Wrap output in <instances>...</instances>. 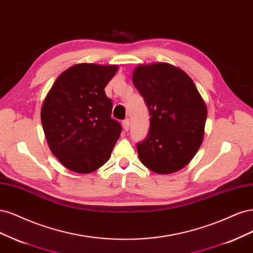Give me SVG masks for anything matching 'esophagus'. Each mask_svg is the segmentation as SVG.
<instances>
[{
  "mask_svg": "<svg viewBox=\"0 0 253 253\" xmlns=\"http://www.w3.org/2000/svg\"><path fill=\"white\" fill-rule=\"evenodd\" d=\"M122 125H123V128H124V130H127L129 129V127H130V121H129V119H126V120H124L123 121V123H122Z\"/></svg>",
  "mask_w": 253,
  "mask_h": 253,
  "instance_id": "1",
  "label": "esophagus"
}]
</instances>
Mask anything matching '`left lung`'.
<instances>
[{
    "label": "left lung",
    "mask_w": 253,
    "mask_h": 253,
    "mask_svg": "<svg viewBox=\"0 0 253 253\" xmlns=\"http://www.w3.org/2000/svg\"><path fill=\"white\" fill-rule=\"evenodd\" d=\"M132 82L150 112L148 135L136 145L138 158L156 173L176 172L201 147L206 104L191 78L168 63L138 65Z\"/></svg>",
    "instance_id": "8db88e82"
}]
</instances>
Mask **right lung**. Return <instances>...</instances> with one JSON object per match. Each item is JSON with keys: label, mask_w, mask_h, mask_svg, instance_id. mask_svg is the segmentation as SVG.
I'll return each instance as SVG.
<instances>
[{"label": "right lung", "mask_w": 253, "mask_h": 253, "mask_svg": "<svg viewBox=\"0 0 253 253\" xmlns=\"http://www.w3.org/2000/svg\"><path fill=\"white\" fill-rule=\"evenodd\" d=\"M118 65L82 63L55 80L41 109V121L53 156L78 173H90L111 156L122 126L111 116L104 88Z\"/></svg>", "instance_id": "obj_1"}]
</instances>
